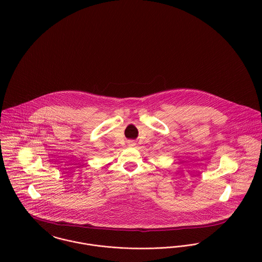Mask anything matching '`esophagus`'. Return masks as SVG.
<instances>
[{
  "instance_id": "obj_1",
  "label": "esophagus",
  "mask_w": 262,
  "mask_h": 262,
  "mask_svg": "<svg viewBox=\"0 0 262 262\" xmlns=\"http://www.w3.org/2000/svg\"><path fill=\"white\" fill-rule=\"evenodd\" d=\"M129 145H130V146H134V145H135V142L130 141V142H129Z\"/></svg>"
}]
</instances>
